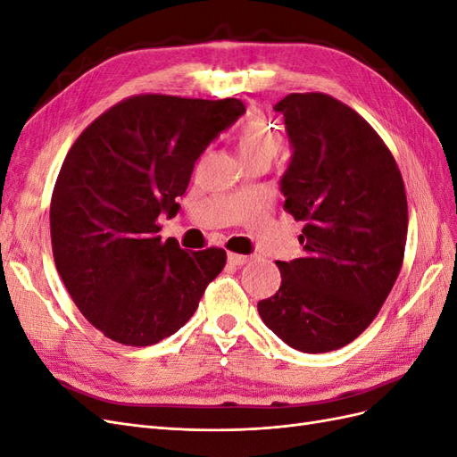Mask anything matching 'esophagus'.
<instances>
[{"label":"esophagus","mask_w":457,"mask_h":457,"mask_svg":"<svg viewBox=\"0 0 457 457\" xmlns=\"http://www.w3.org/2000/svg\"><path fill=\"white\" fill-rule=\"evenodd\" d=\"M247 261H250V255H242V253H228V262H230V265L242 267V265H245Z\"/></svg>","instance_id":"obj_1"}]
</instances>
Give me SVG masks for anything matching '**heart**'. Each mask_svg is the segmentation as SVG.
<instances>
[{
	"instance_id": "b5f03b06",
	"label": "heart",
	"mask_w": 457,
	"mask_h": 457,
	"mask_svg": "<svg viewBox=\"0 0 457 457\" xmlns=\"http://www.w3.org/2000/svg\"><path fill=\"white\" fill-rule=\"evenodd\" d=\"M234 139H237L238 152L245 163L272 160L280 154L284 146L282 133L261 116H252L242 121Z\"/></svg>"
}]
</instances>
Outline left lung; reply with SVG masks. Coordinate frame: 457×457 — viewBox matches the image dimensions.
<instances>
[{"label":"left lung","instance_id":"1","mask_svg":"<svg viewBox=\"0 0 457 457\" xmlns=\"http://www.w3.org/2000/svg\"><path fill=\"white\" fill-rule=\"evenodd\" d=\"M284 114L294 156L284 210L303 220L305 257L276 261L280 289L257 303L276 336L301 353H329L373 322L403 269L408 202L381 137L326 93H289Z\"/></svg>","mask_w":457,"mask_h":457}]
</instances>
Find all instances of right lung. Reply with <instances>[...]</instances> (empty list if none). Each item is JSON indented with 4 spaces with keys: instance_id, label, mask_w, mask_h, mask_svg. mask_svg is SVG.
<instances>
[{
    "instance_id": "right-lung-1",
    "label": "right lung",
    "mask_w": 457,
    "mask_h": 457,
    "mask_svg": "<svg viewBox=\"0 0 457 457\" xmlns=\"http://www.w3.org/2000/svg\"><path fill=\"white\" fill-rule=\"evenodd\" d=\"M238 99L133 95L93 120L68 150L51 196L54 265L76 307L108 339L148 347L183 328L227 262L162 240L195 162L244 114Z\"/></svg>"
}]
</instances>
